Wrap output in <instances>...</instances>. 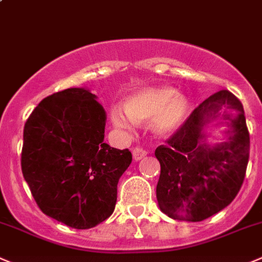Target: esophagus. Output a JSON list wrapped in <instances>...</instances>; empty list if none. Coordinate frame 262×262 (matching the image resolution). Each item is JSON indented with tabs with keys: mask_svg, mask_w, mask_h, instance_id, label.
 Listing matches in <instances>:
<instances>
[{
	"mask_svg": "<svg viewBox=\"0 0 262 262\" xmlns=\"http://www.w3.org/2000/svg\"><path fill=\"white\" fill-rule=\"evenodd\" d=\"M132 154H133V159L136 161L141 160V159H143L146 155H147V152H146V151L141 147L133 148V150H132Z\"/></svg>",
	"mask_w": 262,
	"mask_h": 262,
	"instance_id": "34e87169",
	"label": "esophagus"
}]
</instances>
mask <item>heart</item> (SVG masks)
<instances>
[{
	"label": "heart",
	"instance_id": "heart-1",
	"mask_svg": "<svg viewBox=\"0 0 262 262\" xmlns=\"http://www.w3.org/2000/svg\"><path fill=\"white\" fill-rule=\"evenodd\" d=\"M189 103L183 95L173 88H146L134 93L124 102V115L120 110H112L111 120L115 126L132 129L133 124H143L151 120V129L159 137L174 133L183 124Z\"/></svg>",
	"mask_w": 262,
	"mask_h": 262
}]
</instances>
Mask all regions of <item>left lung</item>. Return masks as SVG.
<instances>
[{
    "instance_id": "8db88e82",
    "label": "left lung",
    "mask_w": 262,
    "mask_h": 262,
    "mask_svg": "<svg viewBox=\"0 0 262 262\" xmlns=\"http://www.w3.org/2000/svg\"><path fill=\"white\" fill-rule=\"evenodd\" d=\"M222 122L228 126L227 139L213 145L207 143L209 125ZM167 143L155 150L160 163L156 198L163 213L173 220L199 222L233 202L249 159L244 110L233 93L220 90L207 98Z\"/></svg>"
}]
</instances>
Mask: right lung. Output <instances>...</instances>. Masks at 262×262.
I'll return each instance as SVG.
<instances>
[{"instance_id": "1", "label": "right lung", "mask_w": 262, "mask_h": 262, "mask_svg": "<svg viewBox=\"0 0 262 262\" xmlns=\"http://www.w3.org/2000/svg\"><path fill=\"white\" fill-rule=\"evenodd\" d=\"M106 111L86 88L54 93L24 125L21 172L46 216L75 229L108 219L132 152L103 142Z\"/></svg>"}]
</instances>
